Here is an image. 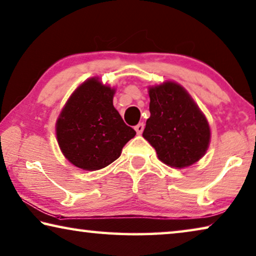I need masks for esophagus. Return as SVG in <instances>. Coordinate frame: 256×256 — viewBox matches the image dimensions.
Instances as JSON below:
<instances>
[{"label": "esophagus", "instance_id": "34e87169", "mask_svg": "<svg viewBox=\"0 0 256 256\" xmlns=\"http://www.w3.org/2000/svg\"><path fill=\"white\" fill-rule=\"evenodd\" d=\"M136 128V133L138 134H141V133L144 132V123H139L136 125V126L134 128Z\"/></svg>", "mask_w": 256, "mask_h": 256}]
</instances>
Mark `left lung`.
<instances>
[{
	"instance_id": "8db88e82",
	"label": "left lung",
	"mask_w": 256,
	"mask_h": 256,
	"mask_svg": "<svg viewBox=\"0 0 256 256\" xmlns=\"http://www.w3.org/2000/svg\"><path fill=\"white\" fill-rule=\"evenodd\" d=\"M150 117L142 136L160 162L184 168L197 163L210 141L208 120L188 91L174 80L148 88Z\"/></svg>"
}]
</instances>
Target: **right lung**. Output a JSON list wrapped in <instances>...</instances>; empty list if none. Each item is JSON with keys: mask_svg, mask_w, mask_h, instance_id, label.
<instances>
[{"mask_svg": "<svg viewBox=\"0 0 256 256\" xmlns=\"http://www.w3.org/2000/svg\"><path fill=\"white\" fill-rule=\"evenodd\" d=\"M116 88L91 77L76 88L56 122V136L66 160L84 171L106 168L120 156L136 131L112 104Z\"/></svg>", "mask_w": 256, "mask_h": 256, "instance_id": "right-lung-1", "label": "right lung"}]
</instances>
